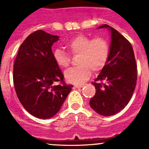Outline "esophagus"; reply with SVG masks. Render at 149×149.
<instances>
[{
	"mask_svg": "<svg viewBox=\"0 0 149 149\" xmlns=\"http://www.w3.org/2000/svg\"><path fill=\"white\" fill-rule=\"evenodd\" d=\"M83 86H84V84H75V85L74 86V88L78 89V88H82Z\"/></svg>",
	"mask_w": 149,
	"mask_h": 149,
	"instance_id": "esophagus-1",
	"label": "esophagus"
}]
</instances>
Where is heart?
Masks as SVG:
<instances>
[{
  "label": "heart",
  "instance_id": "heart-1",
  "mask_svg": "<svg viewBox=\"0 0 149 149\" xmlns=\"http://www.w3.org/2000/svg\"><path fill=\"white\" fill-rule=\"evenodd\" d=\"M68 51L73 55H79L77 63L79 66L65 71L66 81L80 84L88 80L91 69L95 72L104 68L108 60L110 48L108 42L102 38L92 39L87 36L78 35L65 44ZM53 59L56 65L61 68L69 65V56L63 50L56 48L53 51Z\"/></svg>",
  "mask_w": 149,
  "mask_h": 149
}]
</instances>
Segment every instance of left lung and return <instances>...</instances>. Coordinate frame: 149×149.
I'll return each mask as SVG.
<instances>
[{"label": "left lung", "mask_w": 149, "mask_h": 149, "mask_svg": "<svg viewBox=\"0 0 149 149\" xmlns=\"http://www.w3.org/2000/svg\"><path fill=\"white\" fill-rule=\"evenodd\" d=\"M111 41L108 60L104 68L95 80V94L89 105L97 113L104 116L116 114L128 104L135 89L137 69L134 50L127 39L107 24Z\"/></svg>", "instance_id": "1"}]
</instances>
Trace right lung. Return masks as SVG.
I'll return each instance as SVG.
<instances>
[{"instance_id":"right-lung-1","label":"right lung","mask_w":149,"mask_h":149,"mask_svg":"<svg viewBox=\"0 0 149 149\" xmlns=\"http://www.w3.org/2000/svg\"><path fill=\"white\" fill-rule=\"evenodd\" d=\"M59 37L42 30L32 33L21 45L13 65L18 99L29 113L39 119L56 115L73 87L64 83L61 69L54 61L51 47ZM57 81L62 84H54Z\"/></svg>"}]
</instances>
